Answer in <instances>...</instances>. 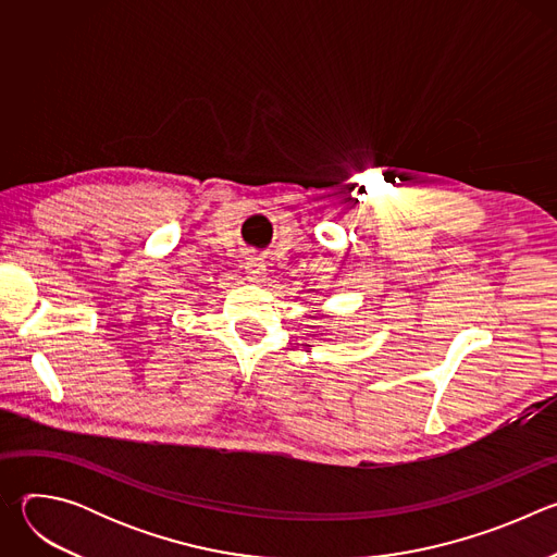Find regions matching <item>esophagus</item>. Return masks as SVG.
I'll return each mask as SVG.
<instances>
[{
    "instance_id": "1",
    "label": "esophagus",
    "mask_w": 557,
    "mask_h": 557,
    "mask_svg": "<svg viewBox=\"0 0 557 557\" xmlns=\"http://www.w3.org/2000/svg\"><path fill=\"white\" fill-rule=\"evenodd\" d=\"M245 271H247V275H249L251 282H262V280L267 277V267H264L260 260H253V258L247 260Z\"/></svg>"
}]
</instances>
